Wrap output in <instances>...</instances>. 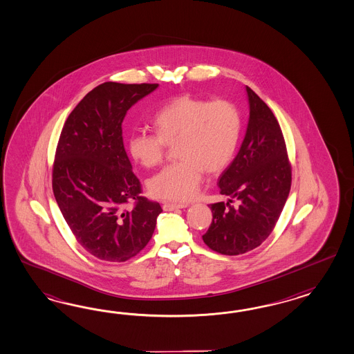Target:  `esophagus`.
Returning <instances> with one entry per match:
<instances>
[{
    "mask_svg": "<svg viewBox=\"0 0 354 354\" xmlns=\"http://www.w3.org/2000/svg\"><path fill=\"white\" fill-rule=\"evenodd\" d=\"M188 205L187 203H175V202H165L163 203V210L165 211H172L176 210V209H184L187 207Z\"/></svg>",
    "mask_w": 354,
    "mask_h": 354,
    "instance_id": "1",
    "label": "esophagus"
}]
</instances>
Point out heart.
Returning a JSON list of instances; mask_svg holds the SVG:
<instances>
[{"label": "heart", "mask_w": 354, "mask_h": 354, "mask_svg": "<svg viewBox=\"0 0 354 354\" xmlns=\"http://www.w3.org/2000/svg\"><path fill=\"white\" fill-rule=\"evenodd\" d=\"M153 126L156 134L130 135L129 151L136 162L151 169L162 162L167 145L175 144L179 161L151 178L148 189L156 198L183 202L197 194L205 171L215 174L230 165L239 145L241 117L228 100L182 95L158 109Z\"/></svg>", "instance_id": "1"}]
</instances>
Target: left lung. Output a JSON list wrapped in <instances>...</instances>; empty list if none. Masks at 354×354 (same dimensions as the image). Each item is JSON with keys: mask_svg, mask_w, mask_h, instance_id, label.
Returning a JSON list of instances; mask_svg holds the SVG:
<instances>
[{"mask_svg": "<svg viewBox=\"0 0 354 354\" xmlns=\"http://www.w3.org/2000/svg\"><path fill=\"white\" fill-rule=\"evenodd\" d=\"M249 124L236 158L219 179L228 202L211 203L212 223L202 236L211 250L239 255L260 246L274 230L291 188V165L277 118L246 86ZM233 201L239 206L233 207Z\"/></svg>", "mask_w": 354, "mask_h": 354, "instance_id": "obj_1", "label": "left lung"}]
</instances>
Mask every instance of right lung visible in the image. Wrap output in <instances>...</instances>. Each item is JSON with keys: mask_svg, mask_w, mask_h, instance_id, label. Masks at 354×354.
<instances>
[{"mask_svg": "<svg viewBox=\"0 0 354 354\" xmlns=\"http://www.w3.org/2000/svg\"><path fill=\"white\" fill-rule=\"evenodd\" d=\"M158 84L104 82L68 115L53 166V192L77 242L93 257L126 261L152 239L161 214L133 172L122 139L126 112ZM134 201L129 209L125 205Z\"/></svg>", "mask_w": 354, "mask_h": 354, "instance_id": "1", "label": "right lung"}]
</instances>
